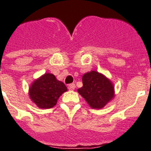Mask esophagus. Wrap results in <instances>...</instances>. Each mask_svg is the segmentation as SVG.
<instances>
[{
	"mask_svg": "<svg viewBox=\"0 0 151 151\" xmlns=\"http://www.w3.org/2000/svg\"><path fill=\"white\" fill-rule=\"evenodd\" d=\"M75 87L76 86L74 83H70V84L68 85V89H69V90H74Z\"/></svg>",
	"mask_w": 151,
	"mask_h": 151,
	"instance_id": "esophagus-1",
	"label": "esophagus"
}]
</instances>
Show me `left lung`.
Returning <instances> with one entry per match:
<instances>
[{
  "label": "left lung",
  "mask_w": 151,
  "mask_h": 151,
  "mask_svg": "<svg viewBox=\"0 0 151 151\" xmlns=\"http://www.w3.org/2000/svg\"><path fill=\"white\" fill-rule=\"evenodd\" d=\"M82 81L83 86L77 91L92 108H103L114 97L113 85L103 74L93 70L85 74Z\"/></svg>",
  "instance_id": "left-lung-1"
}]
</instances>
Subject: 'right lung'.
I'll return each instance as SVG.
<instances>
[{
  "instance_id": "right-lung-1",
  "label": "right lung",
  "mask_w": 151,
  "mask_h": 151,
  "mask_svg": "<svg viewBox=\"0 0 151 151\" xmlns=\"http://www.w3.org/2000/svg\"><path fill=\"white\" fill-rule=\"evenodd\" d=\"M67 86L52 74H45L35 81L29 89L30 98L39 108L50 109L55 106Z\"/></svg>"
}]
</instances>
